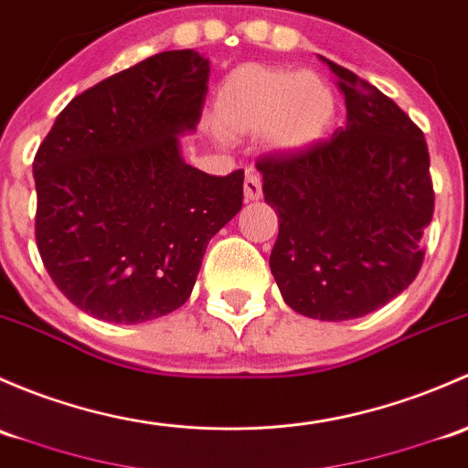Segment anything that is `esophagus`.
<instances>
[{"mask_svg": "<svg viewBox=\"0 0 468 468\" xmlns=\"http://www.w3.org/2000/svg\"><path fill=\"white\" fill-rule=\"evenodd\" d=\"M243 191H245V198H248V200H259V198H261V196H263V191H261V176H259L257 171H248V176H245Z\"/></svg>", "mask_w": 468, "mask_h": 468, "instance_id": "obj_1", "label": "esophagus"}]
</instances>
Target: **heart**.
Wrapping results in <instances>:
<instances>
[{"label":"heart","instance_id":"obj_1","mask_svg":"<svg viewBox=\"0 0 468 468\" xmlns=\"http://www.w3.org/2000/svg\"><path fill=\"white\" fill-rule=\"evenodd\" d=\"M334 114V91L320 76L279 67H240L216 96V117L228 133L252 134L268 128L270 144L282 153L315 146Z\"/></svg>","mask_w":468,"mask_h":468}]
</instances>
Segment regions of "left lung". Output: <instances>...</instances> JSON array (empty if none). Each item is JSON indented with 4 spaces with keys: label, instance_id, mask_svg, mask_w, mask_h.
<instances>
[{
    "label": "left lung",
    "instance_id": "8db88e82",
    "mask_svg": "<svg viewBox=\"0 0 468 468\" xmlns=\"http://www.w3.org/2000/svg\"><path fill=\"white\" fill-rule=\"evenodd\" d=\"M326 65L345 96V126L257 168L279 214L270 270L283 302L313 320L342 322L410 286L435 194L421 130L367 80Z\"/></svg>",
    "mask_w": 468,
    "mask_h": 468
}]
</instances>
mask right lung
Listing matches in <instances>:
<instances>
[{
	"label": "right lung",
	"mask_w": 468,
	"mask_h": 468,
	"mask_svg": "<svg viewBox=\"0 0 468 468\" xmlns=\"http://www.w3.org/2000/svg\"><path fill=\"white\" fill-rule=\"evenodd\" d=\"M209 58L164 51L62 110L37 148L36 239L47 272L88 315L139 324L189 300L202 257L243 207L245 173L185 162Z\"/></svg>",
	"instance_id": "1"
}]
</instances>
